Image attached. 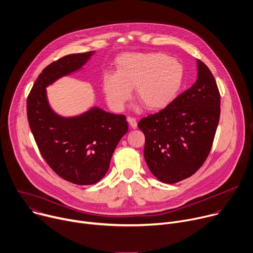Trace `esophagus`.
Here are the masks:
<instances>
[{"mask_svg":"<svg viewBox=\"0 0 253 253\" xmlns=\"http://www.w3.org/2000/svg\"><path fill=\"white\" fill-rule=\"evenodd\" d=\"M127 121H128L129 125L131 126V128L136 129V127H137V121H136L135 118H133V117H128V118H127Z\"/></svg>","mask_w":253,"mask_h":253,"instance_id":"esophagus-1","label":"esophagus"}]
</instances>
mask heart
I'll return each mask as SVG.
<instances>
[{
  "instance_id": "1",
  "label": "heart",
  "mask_w": 253,
  "mask_h": 253,
  "mask_svg": "<svg viewBox=\"0 0 253 253\" xmlns=\"http://www.w3.org/2000/svg\"><path fill=\"white\" fill-rule=\"evenodd\" d=\"M116 74L104 75L102 85L108 104L121 110L135 87V98L145 109L166 107L182 82V68L170 56L159 53H126L117 58Z\"/></svg>"
}]
</instances>
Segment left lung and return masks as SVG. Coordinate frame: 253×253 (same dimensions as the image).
I'll return each mask as SVG.
<instances>
[{
  "mask_svg": "<svg viewBox=\"0 0 253 253\" xmlns=\"http://www.w3.org/2000/svg\"><path fill=\"white\" fill-rule=\"evenodd\" d=\"M198 63L197 82L165 109L142 118L144 158L160 181L193 175L208 157L220 119V93L209 67Z\"/></svg>",
  "mask_w": 253,
  "mask_h": 253,
  "instance_id": "left-lung-1",
  "label": "left lung"
}]
</instances>
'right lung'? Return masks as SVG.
Masks as SVG:
<instances>
[{
    "label": "right lung",
    "instance_id": "1",
    "mask_svg": "<svg viewBox=\"0 0 253 253\" xmlns=\"http://www.w3.org/2000/svg\"><path fill=\"white\" fill-rule=\"evenodd\" d=\"M93 53L68 54L47 65L27 98V118L42 157L61 178L81 186L94 185L107 173L114 150L128 131L126 117L96 107L77 117L58 116L45 88L80 70Z\"/></svg>",
    "mask_w": 253,
    "mask_h": 253
}]
</instances>
